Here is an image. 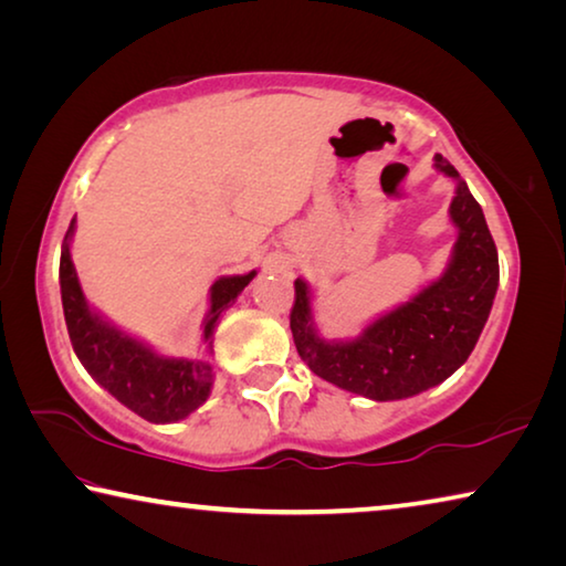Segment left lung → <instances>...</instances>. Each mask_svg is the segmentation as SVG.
Listing matches in <instances>:
<instances>
[{"label":"left lung","instance_id":"obj_1","mask_svg":"<svg viewBox=\"0 0 566 566\" xmlns=\"http://www.w3.org/2000/svg\"><path fill=\"white\" fill-rule=\"evenodd\" d=\"M434 167L457 181L449 205L457 242L439 280L344 342L319 337L310 284L294 282L290 327L302 361L339 389L375 401L415 397L452 377L472 354L500 286V256L482 207L442 155Z\"/></svg>","mask_w":566,"mask_h":566}]
</instances>
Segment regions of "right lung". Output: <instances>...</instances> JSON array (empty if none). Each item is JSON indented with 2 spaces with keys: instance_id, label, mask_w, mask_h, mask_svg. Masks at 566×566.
<instances>
[{
  "instance_id": "add662e5",
  "label": "right lung",
  "mask_w": 566,
  "mask_h": 566,
  "mask_svg": "<svg viewBox=\"0 0 566 566\" xmlns=\"http://www.w3.org/2000/svg\"><path fill=\"white\" fill-rule=\"evenodd\" d=\"M74 234V219L66 229L60 260V286L64 322L70 332L74 354L90 371L92 379L119 399L142 419L155 424H169L189 417L197 407H202L212 391V364L207 354H212V334L219 317L232 304L239 292L254 280L256 272L219 276L209 290V312L205 319V357L175 359L161 357L145 342L129 337L102 319L84 300L80 276L74 272L70 239Z\"/></svg>"
}]
</instances>
